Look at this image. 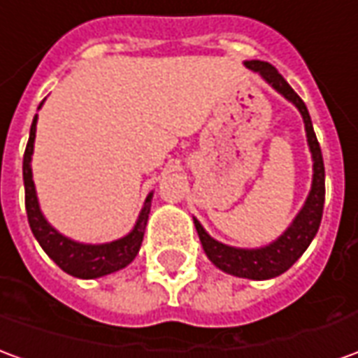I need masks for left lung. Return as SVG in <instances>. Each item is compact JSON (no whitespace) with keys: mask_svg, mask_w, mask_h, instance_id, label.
Wrapping results in <instances>:
<instances>
[{"mask_svg":"<svg viewBox=\"0 0 358 358\" xmlns=\"http://www.w3.org/2000/svg\"><path fill=\"white\" fill-rule=\"evenodd\" d=\"M244 66L256 71L271 89H275L281 96L292 102L301 112L306 141H308V149L312 153V186H310L308 197L301 207V211L292 219L291 224L287 227V231L279 238H275L273 242L259 246V248H236V246L222 244L205 231L196 217H194V224H196V231L199 234L205 254L215 267H219L221 271L234 275V277L266 281V279H273L277 275L285 273L306 252L310 242L316 236L320 222H322V213H324V199H326V171H324L322 149H320L314 127H312L308 108L302 102L301 96L292 91L291 85L285 81L283 75L279 73L271 64L259 62V59H248V62H244Z\"/></svg>","mask_w":358,"mask_h":358,"instance_id":"1","label":"left lung"}]
</instances>
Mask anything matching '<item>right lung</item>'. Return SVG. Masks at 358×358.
I'll list each match as a JSON object with an SVG mask.
<instances>
[{"label":"right lung","instance_id":"add662e5","mask_svg":"<svg viewBox=\"0 0 358 358\" xmlns=\"http://www.w3.org/2000/svg\"><path fill=\"white\" fill-rule=\"evenodd\" d=\"M42 104H44V101L40 102L38 110L42 108ZM36 122H38V114L32 120L31 136H29V143L24 149V157H22L24 205H27V217H29V224H31L34 238L38 240L42 250L66 273L79 277V279H99V277L116 273L120 269L127 267L136 259L139 248H141L145 227H147L149 213H151L153 192L147 196L134 229L127 232L126 236L112 240V242H104V244H85V242L67 238L66 234H62L50 224L48 219L44 217L42 209H40L31 166L32 153H34V137H36Z\"/></svg>","mask_w":358,"mask_h":358}]
</instances>
